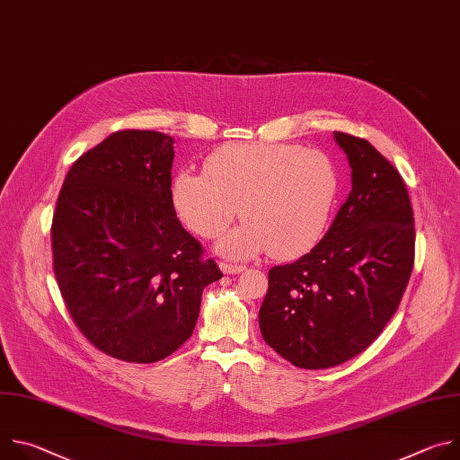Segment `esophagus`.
Listing matches in <instances>:
<instances>
[{
    "mask_svg": "<svg viewBox=\"0 0 460 460\" xmlns=\"http://www.w3.org/2000/svg\"><path fill=\"white\" fill-rule=\"evenodd\" d=\"M220 270H222L226 275H238V273H242L245 268H243V266H236V264H227V261H222Z\"/></svg>",
    "mask_w": 460,
    "mask_h": 460,
    "instance_id": "1",
    "label": "esophagus"
}]
</instances>
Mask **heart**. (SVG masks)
Masks as SVG:
<instances>
[{"label":"heart","instance_id":"1","mask_svg":"<svg viewBox=\"0 0 460 460\" xmlns=\"http://www.w3.org/2000/svg\"><path fill=\"white\" fill-rule=\"evenodd\" d=\"M332 158L293 144H229L206 172L180 171L171 185L178 218L199 236L217 238L242 215L245 222L218 249L231 258L268 251L291 258L323 234L339 194Z\"/></svg>","mask_w":460,"mask_h":460}]
</instances>
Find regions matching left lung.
<instances>
[{
	"mask_svg": "<svg viewBox=\"0 0 460 460\" xmlns=\"http://www.w3.org/2000/svg\"><path fill=\"white\" fill-rule=\"evenodd\" d=\"M351 192L323 238L270 270L258 313L264 341L304 369L362 353L395 314L413 271L415 222L406 183L367 140L335 133Z\"/></svg>",
	"mask_w": 460,
	"mask_h": 460,
	"instance_id": "8db88e82",
	"label": "left lung"
}]
</instances>
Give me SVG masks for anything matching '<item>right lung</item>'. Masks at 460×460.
I'll list each match as a JSON object with an SVG mask.
<instances>
[{
    "label": "right lung",
    "mask_w": 460,
    "mask_h": 460,
    "mask_svg": "<svg viewBox=\"0 0 460 460\" xmlns=\"http://www.w3.org/2000/svg\"><path fill=\"white\" fill-rule=\"evenodd\" d=\"M174 140L118 130L65 176L52 217L54 275L71 318L109 357L149 364L174 353L222 279L171 202Z\"/></svg>",
    "instance_id": "right-lung-1"
}]
</instances>
